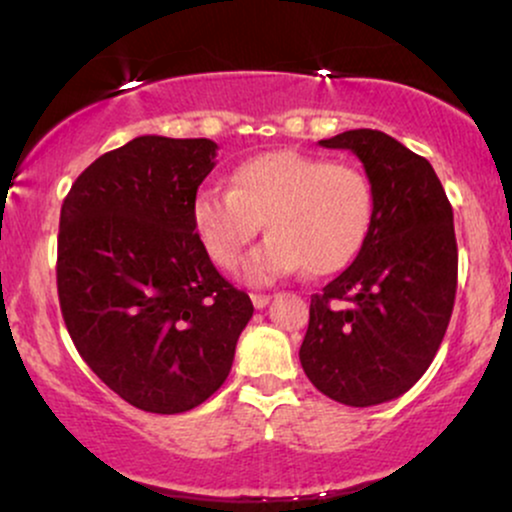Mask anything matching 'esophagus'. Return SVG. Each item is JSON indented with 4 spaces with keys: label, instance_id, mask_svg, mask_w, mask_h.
<instances>
[{
    "label": "esophagus",
    "instance_id": "1",
    "mask_svg": "<svg viewBox=\"0 0 512 512\" xmlns=\"http://www.w3.org/2000/svg\"><path fill=\"white\" fill-rule=\"evenodd\" d=\"M250 298H252V305H255L257 310L267 308V305H269V296H267V293H252Z\"/></svg>",
    "mask_w": 512,
    "mask_h": 512
}]
</instances>
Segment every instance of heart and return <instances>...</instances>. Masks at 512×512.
I'll use <instances>...</instances> for the list:
<instances>
[{
  "mask_svg": "<svg viewBox=\"0 0 512 512\" xmlns=\"http://www.w3.org/2000/svg\"><path fill=\"white\" fill-rule=\"evenodd\" d=\"M373 195L363 170L293 149L240 161L231 190L204 187L192 199L204 250L219 267H236L260 233L269 238L250 252L243 279L267 286L305 269L325 276L344 269L366 240Z\"/></svg>",
  "mask_w": 512,
  "mask_h": 512,
  "instance_id": "heart-1",
  "label": "heart"
}]
</instances>
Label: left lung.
<instances>
[{"instance_id":"left-lung-1","label":"left lung","mask_w":512,"mask_h":512,"mask_svg":"<svg viewBox=\"0 0 512 512\" xmlns=\"http://www.w3.org/2000/svg\"><path fill=\"white\" fill-rule=\"evenodd\" d=\"M366 168L373 214L356 260L310 298L301 366L322 395L373 407L431 366L452 315L457 243L436 170L378 129L322 139Z\"/></svg>"}]
</instances>
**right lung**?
<instances>
[{
    "instance_id": "add662e5",
    "label": "right lung",
    "mask_w": 512,
    "mask_h": 512,
    "mask_svg": "<svg viewBox=\"0 0 512 512\" xmlns=\"http://www.w3.org/2000/svg\"><path fill=\"white\" fill-rule=\"evenodd\" d=\"M216 149L211 139L137 137L96 158L60 211L69 337L110 390L151 414L207 402L255 310L216 272L192 223Z\"/></svg>"
}]
</instances>
